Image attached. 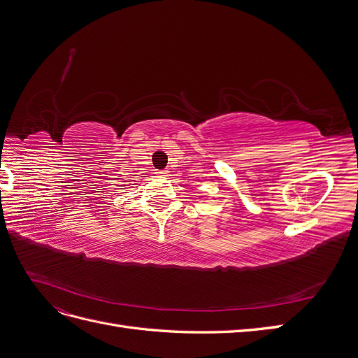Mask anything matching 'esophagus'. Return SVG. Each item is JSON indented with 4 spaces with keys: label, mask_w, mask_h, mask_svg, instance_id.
Masks as SVG:
<instances>
[{
    "label": "esophagus",
    "mask_w": 358,
    "mask_h": 358,
    "mask_svg": "<svg viewBox=\"0 0 358 358\" xmlns=\"http://www.w3.org/2000/svg\"><path fill=\"white\" fill-rule=\"evenodd\" d=\"M158 176H167V171L166 170H158Z\"/></svg>",
    "instance_id": "obj_1"
}]
</instances>
